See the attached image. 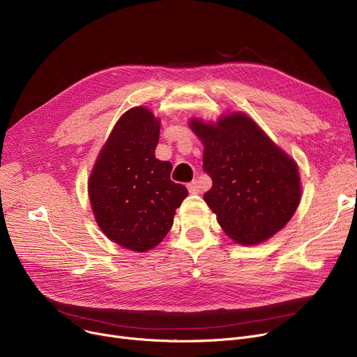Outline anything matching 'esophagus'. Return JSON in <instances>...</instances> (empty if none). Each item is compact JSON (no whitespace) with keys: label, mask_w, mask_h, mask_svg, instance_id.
<instances>
[{"label":"esophagus","mask_w":357,"mask_h":357,"mask_svg":"<svg viewBox=\"0 0 357 357\" xmlns=\"http://www.w3.org/2000/svg\"><path fill=\"white\" fill-rule=\"evenodd\" d=\"M188 191H190L191 194H199V191H201L199 181H192L191 183H188Z\"/></svg>","instance_id":"34e87169"}]
</instances>
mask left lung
Instances as JSON below:
<instances>
[{
    "label": "left lung",
    "mask_w": 357,
    "mask_h": 357,
    "mask_svg": "<svg viewBox=\"0 0 357 357\" xmlns=\"http://www.w3.org/2000/svg\"><path fill=\"white\" fill-rule=\"evenodd\" d=\"M190 128L204 144L202 167L213 179L204 201L224 233L253 246L282 230L301 201L296 162L245 112L215 123L191 119Z\"/></svg>",
    "instance_id": "1"
}]
</instances>
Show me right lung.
I'll use <instances>...</instances> for the list:
<instances>
[{
  "mask_svg": "<svg viewBox=\"0 0 357 357\" xmlns=\"http://www.w3.org/2000/svg\"><path fill=\"white\" fill-rule=\"evenodd\" d=\"M160 121L146 107L126 111L100 150L88 179L91 208L101 231L143 253L171 230L188 190L171 181L172 163L155 158Z\"/></svg>",
  "mask_w": 357,
  "mask_h": 357,
  "instance_id": "right-lung-1",
  "label": "right lung"
}]
</instances>
